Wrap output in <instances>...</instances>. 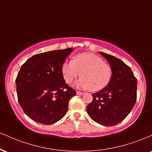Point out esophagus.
Listing matches in <instances>:
<instances>
[{
    "instance_id": "1",
    "label": "esophagus",
    "mask_w": 152,
    "mask_h": 152,
    "mask_svg": "<svg viewBox=\"0 0 152 152\" xmlns=\"http://www.w3.org/2000/svg\"><path fill=\"white\" fill-rule=\"evenodd\" d=\"M76 94H77V95H83V93L81 91H76Z\"/></svg>"
}]
</instances>
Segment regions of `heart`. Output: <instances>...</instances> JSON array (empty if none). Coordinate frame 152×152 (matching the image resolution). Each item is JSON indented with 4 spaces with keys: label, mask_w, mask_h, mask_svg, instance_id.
Segmentation results:
<instances>
[{
    "label": "heart",
    "mask_w": 152,
    "mask_h": 152,
    "mask_svg": "<svg viewBox=\"0 0 152 152\" xmlns=\"http://www.w3.org/2000/svg\"><path fill=\"white\" fill-rule=\"evenodd\" d=\"M62 74L67 83H72L80 76L76 86L89 88L92 91L102 90L109 83L112 77V69L99 56L83 53L75 56L71 61L64 62Z\"/></svg>",
    "instance_id": "1"
}]
</instances>
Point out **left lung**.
<instances>
[{"label":"left lung","instance_id":"obj_1","mask_svg":"<svg viewBox=\"0 0 152 152\" xmlns=\"http://www.w3.org/2000/svg\"><path fill=\"white\" fill-rule=\"evenodd\" d=\"M109 63L112 77L100 91L92 94L93 101L86 111L94 121L103 126H112L128 116L137 102V79L132 69L118 58L99 52Z\"/></svg>","mask_w":152,"mask_h":152}]
</instances>
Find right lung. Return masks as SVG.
<instances>
[{
	"mask_svg": "<svg viewBox=\"0 0 152 152\" xmlns=\"http://www.w3.org/2000/svg\"><path fill=\"white\" fill-rule=\"evenodd\" d=\"M73 48L36 54L23 64L15 79L18 100L24 113L43 124L65 116L76 91L66 83L62 65Z\"/></svg>",
	"mask_w": 152,
	"mask_h": 152,
	"instance_id": "right-lung-1",
	"label": "right lung"
}]
</instances>
